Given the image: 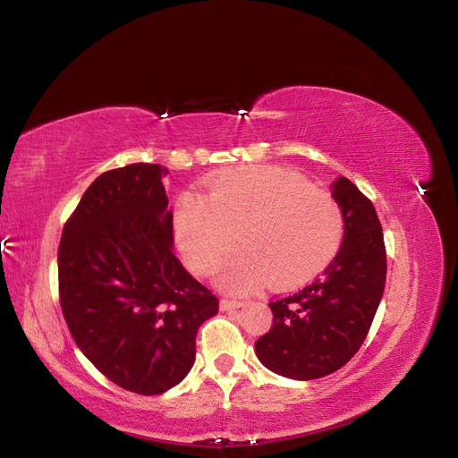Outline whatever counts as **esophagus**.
Returning <instances> with one entry per match:
<instances>
[{
  "label": "esophagus",
  "instance_id": "esophagus-1",
  "mask_svg": "<svg viewBox=\"0 0 458 458\" xmlns=\"http://www.w3.org/2000/svg\"><path fill=\"white\" fill-rule=\"evenodd\" d=\"M242 305L244 303L236 301V299H222V301H219V309H222V310H233V309H239Z\"/></svg>",
  "mask_w": 458,
  "mask_h": 458
}]
</instances>
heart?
I'll return each instance as SVG.
<instances>
[{
	"label": "heart",
	"instance_id": "b5f03b06",
	"mask_svg": "<svg viewBox=\"0 0 458 458\" xmlns=\"http://www.w3.org/2000/svg\"><path fill=\"white\" fill-rule=\"evenodd\" d=\"M344 217L337 199L292 170L244 166L222 172L207 199L183 193L174 234L189 269L210 275L234 242L242 248L224 261L217 284L246 293L271 278L288 288L318 275L341 246Z\"/></svg>",
	"mask_w": 458,
	"mask_h": 458
}]
</instances>
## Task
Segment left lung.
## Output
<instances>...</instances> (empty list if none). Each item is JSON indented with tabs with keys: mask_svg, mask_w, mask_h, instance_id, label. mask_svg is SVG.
Instances as JSON below:
<instances>
[{
	"mask_svg": "<svg viewBox=\"0 0 458 458\" xmlns=\"http://www.w3.org/2000/svg\"><path fill=\"white\" fill-rule=\"evenodd\" d=\"M344 241L322 276L269 303L273 327L256 341L265 368L290 379L341 369L368 337L386 280V248L373 202L346 178L334 183Z\"/></svg>",
	"mask_w": 458,
	"mask_h": 458,
	"instance_id": "8db88e82",
	"label": "left lung"
}]
</instances>
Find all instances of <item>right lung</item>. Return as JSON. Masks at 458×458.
Segmentation results:
<instances>
[{
	"instance_id": "obj_1",
	"label": "right lung",
	"mask_w": 458,
	"mask_h": 458,
	"mask_svg": "<svg viewBox=\"0 0 458 458\" xmlns=\"http://www.w3.org/2000/svg\"><path fill=\"white\" fill-rule=\"evenodd\" d=\"M166 168L134 163L90 183L62 229L58 297L81 352L117 386L155 396L195 361L217 297L172 251Z\"/></svg>"
}]
</instances>
